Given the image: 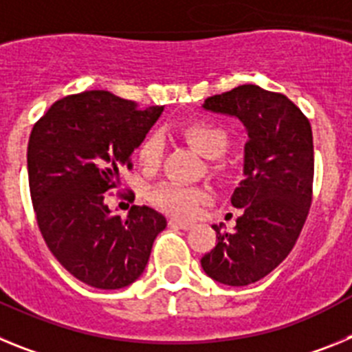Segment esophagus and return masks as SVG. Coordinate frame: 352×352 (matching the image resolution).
<instances>
[{
  "mask_svg": "<svg viewBox=\"0 0 352 352\" xmlns=\"http://www.w3.org/2000/svg\"><path fill=\"white\" fill-rule=\"evenodd\" d=\"M170 227H176V229H183V231H188L194 223L192 222H185V220H178V219H170L169 220Z\"/></svg>",
  "mask_w": 352,
  "mask_h": 352,
  "instance_id": "obj_1",
  "label": "esophagus"
}]
</instances>
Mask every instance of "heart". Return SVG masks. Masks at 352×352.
I'll return each mask as SVG.
<instances>
[{"mask_svg": "<svg viewBox=\"0 0 352 352\" xmlns=\"http://www.w3.org/2000/svg\"><path fill=\"white\" fill-rule=\"evenodd\" d=\"M185 139L204 158H220L229 148V133L211 121H190L179 129ZM164 155V139L158 132L148 133L138 148V160L144 169H157ZM210 199V192L201 186L164 182L149 192V201L174 217H192L197 208Z\"/></svg>", "mask_w": 352, "mask_h": 352, "instance_id": "1", "label": "heart"}]
</instances>
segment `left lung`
<instances>
[{"label":"left lung","instance_id":"8db88e82","mask_svg":"<svg viewBox=\"0 0 352 352\" xmlns=\"http://www.w3.org/2000/svg\"><path fill=\"white\" fill-rule=\"evenodd\" d=\"M206 111L245 125V164L231 197L241 208L232 232L213 226L217 245L201 259L208 276L226 285L261 280L289 256L312 204L314 139L303 113L282 93L243 84L204 100Z\"/></svg>","mask_w":352,"mask_h":352}]
</instances>
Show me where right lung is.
I'll return each mask as SVG.
<instances>
[{
  "mask_svg": "<svg viewBox=\"0 0 352 352\" xmlns=\"http://www.w3.org/2000/svg\"><path fill=\"white\" fill-rule=\"evenodd\" d=\"M162 111L93 89L54 102L31 130L28 178L38 229L61 266L91 287L138 280L167 226L148 206H132L121 219L105 204Z\"/></svg>",
  "mask_w": 352,
  "mask_h": 352,
  "instance_id": "obj_1",
  "label": "right lung"
}]
</instances>
